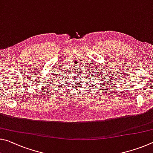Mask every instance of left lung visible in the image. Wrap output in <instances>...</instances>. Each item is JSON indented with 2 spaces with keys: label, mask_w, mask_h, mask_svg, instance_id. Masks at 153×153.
<instances>
[{
  "label": "left lung",
  "mask_w": 153,
  "mask_h": 153,
  "mask_svg": "<svg viewBox=\"0 0 153 153\" xmlns=\"http://www.w3.org/2000/svg\"><path fill=\"white\" fill-rule=\"evenodd\" d=\"M93 73H94V72H93ZM97 73H98V72H97ZM97 74V75H98V74ZM95 74H94V79H96V77H98V76H96V75H95ZM99 79H101V77H99ZM102 79H103V78H102ZM102 83H104V84L103 85L102 84H102ZM103 85H104V86H105V82H103V80H101V82H100V83H99V86H99V87H100V86H101V87H103ZM100 89H101V88H100Z\"/></svg>",
  "instance_id": "obj_1"
}]
</instances>
